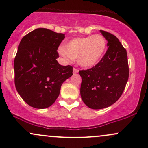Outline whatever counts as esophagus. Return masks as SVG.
Segmentation results:
<instances>
[{
  "instance_id": "1",
  "label": "esophagus",
  "mask_w": 148,
  "mask_h": 148,
  "mask_svg": "<svg viewBox=\"0 0 148 148\" xmlns=\"http://www.w3.org/2000/svg\"><path fill=\"white\" fill-rule=\"evenodd\" d=\"M79 72V69L76 68H74V74H77Z\"/></svg>"
}]
</instances>
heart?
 <instances>
[{"label": "heart", "mask_w": 148, "mask_h": 148, "mask_svg": "<svg viewBox=\"0 0 148 148\" xmlns=\"http://www.w3.org/2000/svg\"><path fill=\"white\" fill-rule=\"evenodd\" d=\"M106 41L102 35L78 37L67 42L64 47L58 49L59 54L65 60L77 59L83 67H90L101 60L106 51Z\"/></svg>", "instance_id": "1"}]
</instances>
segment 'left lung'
Wrapping results in <instances>:
<instances>
[{"label": "left lung", "mask_w": 148, "mask_h": 148, "mask_svg": "<svg viewBox=\"0 0 148 148\" xmlns=\"http://www.w3.org/2000/svg\"><path fill=\"white\" fill-rule=\"evenodd\" d=\"M108 47L101 60L86 70H80L81 99L92 109L110 106L123 94L129 79L126 49L113 34L100 30Z\"/></svg>", "instance_id": "1"}]
</instances>
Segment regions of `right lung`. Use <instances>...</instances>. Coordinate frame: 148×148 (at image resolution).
Masks as SVG:
<instances>
[{
	"label": "right lung",
	"instance_id": "add662e5",
	"mask_svg": "<svg viewBox=\"0 0 148 148\" xmlns=\"http://www.w3.org/2000/svg\"><path fill=\"white\" fill-rule=\"evenodd\" d=\"M64 35L37 28L22 38L14 61V84L21 98L35 108H48L59 96L64 81L73 74L71 65L58 62L57 50Z\"/></svg>",
	"mask_w": 148,
	"mask_h": 148
}]
</instances>
